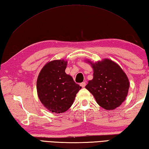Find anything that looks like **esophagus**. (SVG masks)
<instances>
[{
	"mask_svg": "<svg viewBox=\"0 0 149 149\" xmlns=\"http://www.w3.org/2000/svg\"><path fill=\"white\" fill-rule=\"evenodd\" d=\"M80 85H81V86H82L83 88H84V87H85V86H86V83H85V82L81 83L80 84Z\"/></svg>",
	"mask_w": 149,
	"mask_h": 149,
	"instance_id": "34e87169",
	"label": "esophagus"
}]
</instances>
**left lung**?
Listing matches in <instances>:
<instances>
[{
	"label": "left lung",
	"instance_id": "1",
	"mask_svg": "<svg viewBox=\"0 0 149 149\" xmlns=\"http://www.w3.org/2000/svg\"><path fill=\"white\" fill-rule=\"evenodd\" d=\"M94 77L85 88L94 95L97 104L106 110L119 107L125 100L129 89L127 75L118 64L105 59L93 63Z\"/></svg>",
	"mask_w": 149,
	"mask_h": 149
}]
</instances>
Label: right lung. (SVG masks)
<instances>
[{"instance_id": "add662e5", "label": "right lung", "mask_w": 149, "mask_h": 149, "mask_svg": "<svg viewBox=\"0 0 149 149\" xmlns=\"http://www.w3.org/2000/svg\"><path fill=\"white\" fill-rule=\"evenodd\" d=\"M67 61L54 60L44 66L37 81L38 97L49 111L57 113L68 110L81 88L65 73Z\"/></svg>"}]
</instances>
